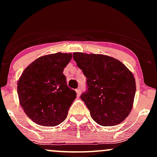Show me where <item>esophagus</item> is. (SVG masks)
<instances>
[{
  "instance_id": "34e87169",
  "label": "esophagus",
  "mask_w": 157,
  "mask_h": 157,
  "mask_svg": "<svg viewBox=\"0 0 157 157\" xmlns=\"http://www.w3.org/2000/svg\"><path fill=\"white\" fill-rule=\"evenodd\" d=\"M76 92H77V96H80V93H81V88H80V87L77 88V90H76Z\"/></svg>"
}]
</instances>
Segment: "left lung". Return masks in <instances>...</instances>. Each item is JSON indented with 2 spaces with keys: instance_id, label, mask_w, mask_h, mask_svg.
Here are the masks:
<instances>
[{
  "instance_id": "obj_1",
  "label": "left lung",
  "mask_w": 157,
  "mask_h": 157,
  "mask_svg": "<svg viewBox=\"0 0 157 157\" xmlns=\"http://www.w3.org/2000/svg\"><path fill=\"white\" fill-rule=\"evenodd\" d=\"M73 58L86 77L87 90L80 99L92 118L102 126L122 122L133 106L135 79L121 61L103 55L74 52Z\"/></svg>"
}]
</instances>
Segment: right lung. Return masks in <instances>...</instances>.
I'll list each match as a JSON object with an SVG mask.
<instances>
[{"mask_svg": "<svg viewBox=\"0 0 157 157\" xmlns=\"http://www.w3.org/2000/svg\"><path fill=\"white\" fill-rule=\"evenodd\" d=\"M71 58V53L61 52L40 57L22 74L17 83L20 105L36 124L53 127L67 118L77 97L63 74Z\"/></svg>", "mask_w": 157, "mask_h": 157, "instance_id": "right-lung-1", "label": "right lung"}]
</instances>
